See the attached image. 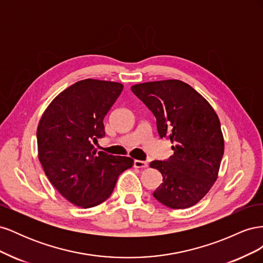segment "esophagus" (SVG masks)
Listing matches in <instances>:
<instances>
[{
	"label": "esophagus",
	"instance_id": "1",
	"mask_svg": "<svg viewBox=\"0 0 263 263\" xmlns=\"http://www.w3.org/2000/svg\"><path fill=\"white\" fill-rule=\"evenodd\" d=\"M134 166L137 169H145V168H148V162L141 161V160H135Z\"/></svg>",
	"mask_w": 263,
	"mask_h": 263
}]
</instances>
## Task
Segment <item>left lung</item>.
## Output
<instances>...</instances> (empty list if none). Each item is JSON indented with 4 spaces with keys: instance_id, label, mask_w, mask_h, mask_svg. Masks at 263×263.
<instances>
[{
    "instance_id": "left-lung-1",
    "label": "left lung",
    "mask_w": 263,
    "mask_h": 263,
    "mask_svg": "<svg viewBox=\"0 0 263 263\" xmlns=\"http://www.w3.org/2000/svg\"><path fill=\"white\" fill-rule=\"evenodd\" d=\"M130 89L156 116L159 136L173 144L169 160L150 163L163 178L154 196L173 210L191 208L218 178L224 136L216 112L200 93L180 80L145 82Z\"/></svg>"
}]
</instances>
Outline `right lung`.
<instances>
[{
    "label": "right lung",
    "instance_id": "obj_1",
    "mask_svg": "<svg viewBox=\"0 0 263 263\" xmlns=\"http://www.w3.org/2000/svg\"><path fill=\"white\" fill-rule=\"evenodd\" d=\"M124 85L85 79L55 97L37 127L38 159L58 192L76 206L90 209L112 194L129 157L108 155L92 145L105 135L103 119Z\"/></svg>",
    "mask_w": 263,
    "mask_h": 263
}]
</instances>
